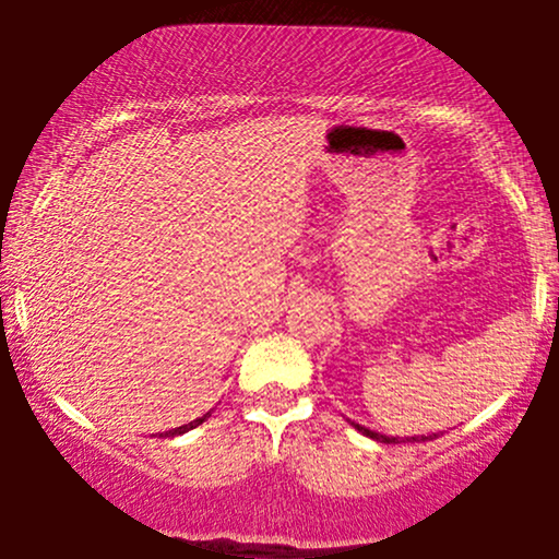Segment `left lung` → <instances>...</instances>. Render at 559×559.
<instances>
[{
    "instance_id": "1",
    "label": "left lung",
    "mask_w": 559,
    "mask_h": 559,
    "mask_svg": "<svg viewBox=\"0 0 559 559\" xmlns=\"http://www.w3.org/2000/svg\"><path fill=\"white\" fill-rule=\"evenodd\" d=\"M356 427L358 432L361 435H366V438H371V440H379V442H386V445H394V442H419V440H432V438H438V435H417V438H389V435H379V432H373V430H369V427H361V425H356V423H350Z\"/></svg>"
}]
</instances>
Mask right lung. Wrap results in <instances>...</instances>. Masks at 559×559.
I'll return each mask as SVG.
<instances>
[{"instance_id":"right-lung-1","label":"right lung","mask_w":559,"mask_h":559,"mask_svg":"<svg viewBox=\"0 0 559 559\" xmlns=\"http://www.w3.org/2000/svg\"><path fill=\"white\" fill-rule=\"evenodd\" d=\"M211 417V412H205L203 417H198V419H193V423H188V425H182V427H175V430H167V432H159V438H175V435H182V432H188V430H193V427H198V425H203L205 419Z\"/></svg>"}]
</instances>
